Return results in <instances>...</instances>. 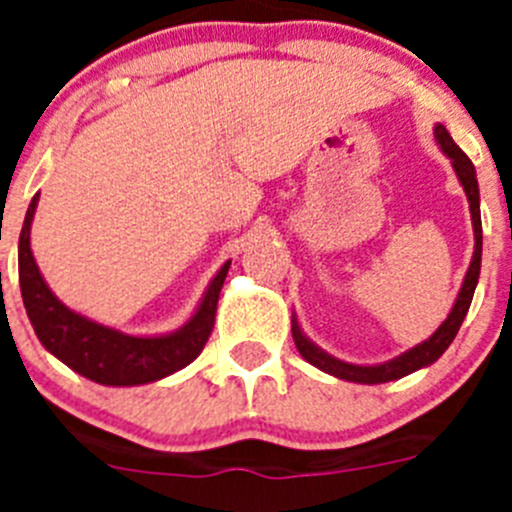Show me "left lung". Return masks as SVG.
<instances>
[{"label": "left lung", "mask_w": 512, "mask_h": 512, "mask_svg": "<svg viewBox=\"0 0 512 512\" xmlns=\"http://www.w3.org/2000/svg\"><path fill=\"white\" fill-rule=\"evenodd\" d=\"M436 140L441 151L451 158V166H454L456 176H459L461 187L467 192L469 200V212H472V225H474V256L472 264L467 269V277H464V284L459 289V297H456L454 307H451L449 318L443 320L438 325V330L433 333L428 341L418 343L415 348L400 354L397 359L384 361V364H374V366H359V364H348V361L336 359V356L325 354L323 348H318L310 338L305 336L297 325V320L292 318V338H295L297 351L302 354V359L310 361L312 366H318L323 372L333 374L338 379H346V382H359V384H382V382H392V379L408 377V374L418 372L423 366H431L433 361L441 359V354L446 348L451 346V341L459 333L461 323L467 318L469 305H472L474 289H477V279H479V264H482V217H479V184H477V171H474L472 161L467 158V153L461 151L456 146L454 140H451L449 130L443 128V125H436Z\"/></svg>", "instance_id": "obj_1"}]
</instances>
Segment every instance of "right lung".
Returning <instances> with one entry per match:
<instances>
[{"instance_id":"add662e5","label":"right lung","mask_w":512,"mask_h":512,"mask_svg":"<svg viewBox=\"0 0 512 512\" xmlns=\"http://www.w3.org/2000/svg\"><path fill=\"white\" fill-rule=\"evenodd\" d=\"M38 197L40 194H35L27 207L20 246H17V264H20L22 302L40 343L76 374L110 387L156 382L192 364L202 354L215 325L217 297L228 277L230 261L220 266L197 312L182 328L166 336H128L69 310L40 277L30 251V225H33Z\"/></svg>"}]
</instances>
